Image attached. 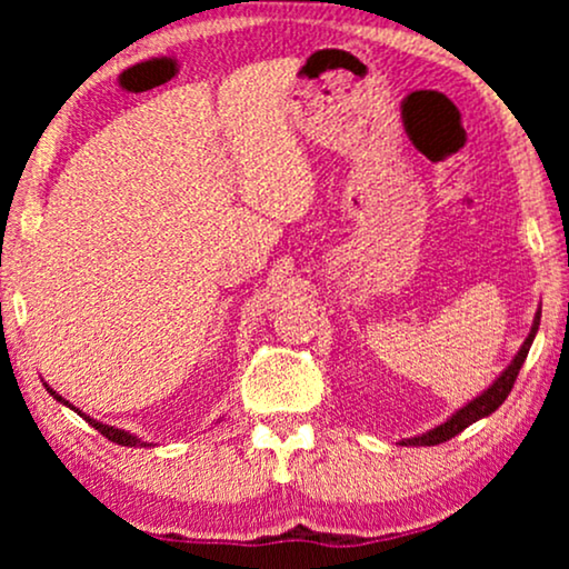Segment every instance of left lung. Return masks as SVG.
<instances>
[{
    "instance_id": "8db88e82",
    "label": "left lung",
    "mask_w": 569,
    "mask_h": 569,
    "mask_svg": "<svg viewBox=\"0 0 569 569\" xmlns=\"http://www.w3.org/2000/svg\"><path fill=\"white\" fill-rule=\"evenodd\" d=\"M539 323H541V310H539V313H536L533 326H531V333H528V339L523 341V347H520V352L516 355V360L508 365V370H505L502 376L497 378L495 383L489 386L487 391L479 396V399H473L471 403H466V407L458 409L456 415L448 419V422H442L440 427H435V430L425 432L422 438L401 440V446H440V442H446L450 438H456L458 432H463L466 427L477 422V419L492 415V411L500 407L505 399H508V393L512 391V386H516V378H518L520 368H523V362H526V357H528V349H531L536 331H539Z\"/></svg>"
}]
</instances>
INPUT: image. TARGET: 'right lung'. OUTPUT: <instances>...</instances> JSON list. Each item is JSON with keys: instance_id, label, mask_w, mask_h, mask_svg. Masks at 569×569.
Wrapping results in <instances>:
<instances>
[{"instance_id": "1", "label": "right lung", "mask_w": 569, "mask_h": 569, "mask_svg": "<svg viewBox=\"0 0 569 569\" xmlns=\"http://www.w3.org/2000/svg\"><path fill=\"white\" fill-rule=\"evenodd\" d=\"M46 391H49L51 396H53V399H57V401H61V403H67V407L69 409H74L72 407V403H69V401H64V399H61V396L57 393V391H53V388H49V386H46ZM77 411V409H74ZM77 415H82V411H77ZM84 417V415H82ZM84 419H88V422L92 425V427H96V430L100 432V435H103V438H108V440H111V442H119V446H139V448H142V446H147V442H142V440H139V438H134V435H129V432H123V430H116V427H108V425H100V422H96V419H90V417H84Z\"/></svg>"}]
</instances>
